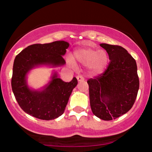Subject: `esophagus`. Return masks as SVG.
<instances>
[{
  "instance_id": "esophagus-1",
  "label": "esophagus",
  "mask_w": 152,
  "mask_h": 152,
  "mask_svg": "<svg viewBox=\"0 0 152 152\" xmlns=\"http://www.w3.org/2000/svg\"><path fill=\"white\" fill-rule=\"evenodd\" d=\"M76 78H77V80L79 82L84 81V78H83L81 75H78V76H76Z\"/></svg>"
}]
</instances>
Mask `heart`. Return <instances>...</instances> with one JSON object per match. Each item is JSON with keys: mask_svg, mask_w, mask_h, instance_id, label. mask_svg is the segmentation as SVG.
Instances as JSON below:
<instances>
[{"mask_svg": "<svg viewBox=\"0 0 152 152\" xmlns=\"http://www.w3.org/2000/svg\"><path fill=\"white\" fill-rule=\"evenodd\" d=\"M74 57L76 61L84 65L94 74H100L106 70L109 64V56L105 50H96L91 47H85L75 50ZM71 66H74L72 58L68 59Z\"/></svg>", "mask_w": 152, "mask_h": 152, "instance_id": "b5f03b06", "label": "heart"}]
</instances>
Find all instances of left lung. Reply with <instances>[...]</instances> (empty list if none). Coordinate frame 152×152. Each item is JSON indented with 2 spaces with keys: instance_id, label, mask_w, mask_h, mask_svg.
Returning a JSON list of instances; mask_svg holds the SVG:
<instances>
[{
  "instance_id": "left-lung-1",
  "label": "left lung",
  "mask_w": 152,
  "mask_h": 152,
  "mask_svg": "<svg viewBox=\"0 0 152 152\" xmlns=\"http://www.w3.org/2000/svg\"><path fill=\"white\" fill-rule=\"evenodd\" d=\"M110 62L104 72L87 81L90 105L96 116L111 121L126 114L133 106L139 88L137 66L123 47L101 43Z\"/></svg>"
}]
</instances>
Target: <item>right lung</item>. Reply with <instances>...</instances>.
I'll return each mask as SVG.
<instances>
[{
    "label": "right lung",
    "mask_w": 152,
    "mask_h": 152,
    "mask_svg": "<svg viewBox=\"0 0 152 152\" xmlns=\"http://www.w3.org/2000/svg\"><path fill=\"white\" fill-rule=\"evenodd\" d=\"M64 41L28 46L15 56L13 63L11 86L20 107L28 114L42 120H52L64 114L71 92L78 81L74 78L64 82L54 74L43 91L30 89L26 82L27 73L38 65L61 66L66 64L62 56L69 48Z\"/></svg>",
    "instance_id": "add662e5"
}]
</instances>
